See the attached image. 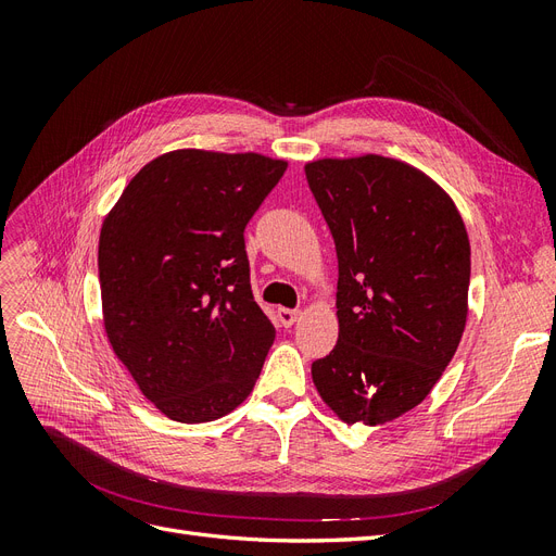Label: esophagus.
Wrapping results in <instances>:
<instances>
[{
    "mask_svg": "<svg viewBox=\"0 0 556 556\" xmlns=\"http://www.w3.org/2000/svg\"><path fill=\"white\" fill-rule=\"evenodd\" d=\"M299 311H292V308H278V323L282 327H292L296 319H299Z\"/></svg>",
    "mask_w": 556,
    "mask_h": 556,
    "instance_id": "obj_1",
    "label": "esophagus"
}]
</instances>
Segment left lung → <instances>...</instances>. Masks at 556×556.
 I'll use <instances>...</instances> for the list:
<instances>
[{
  "label": "left lung",
  "instance_id": "left-lung-1",
  "mask_svg": "<svg viewBox=\"0 0 556 556\" xmlns=\"http://www.w3.org/2000/svg\"><path fill=\"white\" fill-rule=\"evenodd\" d=\"M339 257V341L313 382L343 422L376 427L422 403L457 352L470 245L452 199L410 164H306Z\"/></svg>",
  "mask_w": 556,
  "mask_h": 556
}]
</instances>
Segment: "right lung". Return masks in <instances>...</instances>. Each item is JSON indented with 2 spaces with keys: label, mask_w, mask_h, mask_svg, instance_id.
I'll return each mask as SVG.
<instances>
[{
  "label": "right lung",
  "mask_w": 556,
  "mask_h": 556,
  "mask_svg": "<svg viewBox=\"0 0 556 556\" xmlns=\"http://www.w3.org/2000/svg\"><path fill=\"white\" fill-rule=\"evenodd\" d=\"M288 162L174 150L129 180L99 233L111 348L139 390L185 425L231 413L276 329L250 290L243 231Z\"/></svg>",
  "instance_id": "obj_1"
}]
</instances>
